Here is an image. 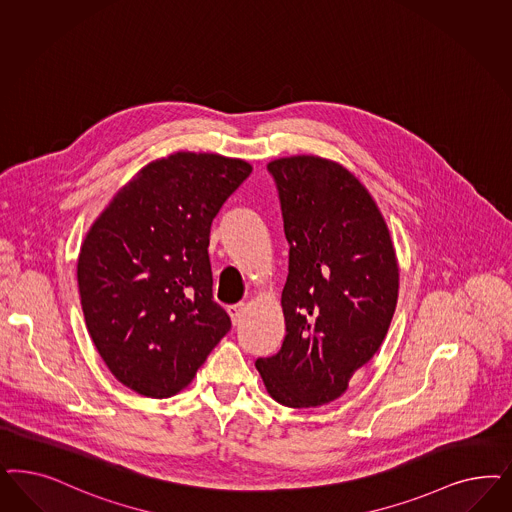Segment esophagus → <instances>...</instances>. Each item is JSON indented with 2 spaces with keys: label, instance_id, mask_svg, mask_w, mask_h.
Listing matches in <instances>:
<instances>
[{
  "label": "esophagus",
  "instance_id": "esophagus-1",
  "mask_svg": "<svg viewBox=\"0 0 512 512\" xmlns=\"http://www.w3.org/2000/svg\"><path fill=\"white\" fill-rule=\"evenodd\" d=\"M228 313H230L231 322H233V324H239L241 318H243V314H245V305H243V303L230 305V307H228Z\"/></svg>",
  "mask_w": 512,
  "mask_h": 512
}]
</instances>
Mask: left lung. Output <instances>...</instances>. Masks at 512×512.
<instances>
[{"mask_svg": "<svg viewBox=\"0 0 512 512\" xmlns=\"http://www.w3.org/2000/svg\"><path fill=\"white\" fill-rule=\"evenodd\" d=\"M290 245L275 356L256 369L292 409L330 403L379 350L396 311L399 267L379 207L348 169L318 156L267 165Z\"/></svg>", "mask_w": 512, "mask_h": 512, "instance_id": "obj_1", "label": "left lung"}]
</instances>
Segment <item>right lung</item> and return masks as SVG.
I'll list each match as a JSON object with an SVG mask.
<instances>
[{
    "instance_id": "right-lung-1",
    "label": "right lung",
    "mask_w": 512,
    "mask_h": 512,
    "mask_svg": "<svg viewBox=\"0 0 512 512\" xmlns=\"http://www.w3.org/2000/svg\"><path fill=\"white\" fill-rule=\"evenodd\" d=\"M250 173L245 160L175 152L145 165L86 233L77 262L86 328L133 392L175 396L230 331L207 248L213 218Z\"/></svg>"
}]
</instances>
